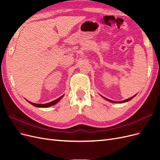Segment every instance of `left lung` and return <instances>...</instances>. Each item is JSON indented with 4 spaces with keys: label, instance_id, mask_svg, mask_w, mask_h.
Instances as JSON below:
<instances>
[{
    "label": "left lung",
    "instance_id": "left-lung-1",
    "mask_svg": "<svg viewBox=\"0 0 160 160\" xmlns=\"http://www.w3.org/2000/svg\"><path fill=\"white\" fill-rule=\"evenodd\" d=\"M136 95H133V97H132V98H129V99H125V100H123V101H112V100H110V99H107V98H104V97H103L102 95H101V97H102V98H103V99H105V100H107V101H110V102H111V103H125V102H128V101H130L131 99H132Z\"/></svg>",
    "mask_w": 160,
    "mask_h": 160
}]
</instances>
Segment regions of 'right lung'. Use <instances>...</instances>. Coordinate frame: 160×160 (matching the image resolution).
I'll use <instances>...</instances> for the list:
<instances>
[{
    "instance_id": "right-lung-1",
    "label": "right lung",
    "mask_w": 160,
    "mask_h": 160,
    "mask_svg": "<svg viewBox=\"0 0 160 160\" xmlns=\"http://www.w3.org/2000/svg\"><path fill=\"white\" fill-rule=\"evenodd\" d=\"M64 96V95H62L61 97H60L59 98H58V99H55V100H54V101H51V102H49V103H45V104H39V103H32V102H30L29 101H28V100H27L28 103H31V105H34V106H35V107H37V108H49V107H51V106H52V105H55L56 103H57L58 102H59V101L61 100V99L62 98V97Z\"/></svg>"
}]
</instances>
